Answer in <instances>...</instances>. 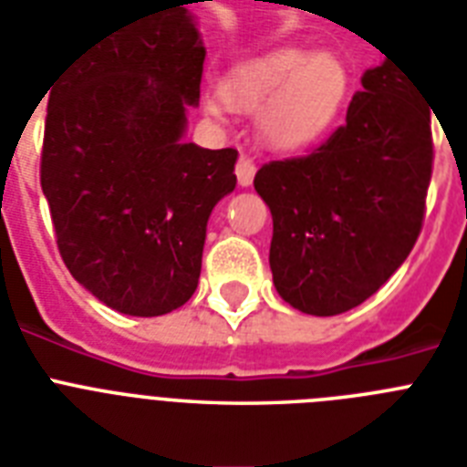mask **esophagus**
Here are the masks:
<instances>
[{
	"label": "esophagus",
	"instance_id": "obj_1",
	"mask_svg": "<svg viewBox=\"0 0 467 467\" xmlns=\"http://www.w3.org/2000/svg\"><path fill=\"white\" fill-rule=\"evenodd\" d=\"M255 161L253 159H248V156H241L236 163V178H238V185L241 188H248L253 182V178H255Z\"/></svg>",
	"mask_w": 467,
	"mask_h": 467
}]
</instances>
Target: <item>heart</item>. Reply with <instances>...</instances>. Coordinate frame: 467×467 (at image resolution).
Here are the masks:
<instances>
[{"label":"heart","mask_w":467,"mask_h":467,"mask_svg":"<svg viewBox=\"0 0 467 467\" xmlns=\"http://www.w3.org/2000/svg\"><path fill=\"white\" fill-rule=\"evenodd\" d=\"M347 72L330 55H308L301 47L275 50L245 59L223 81L222 96L204 99L207 113L222 118L226 106L256 113L257 130L267 147L294 151L308 147L337 115L347 93Z\"/></svg>","instance_id":"1"}]
</instances>
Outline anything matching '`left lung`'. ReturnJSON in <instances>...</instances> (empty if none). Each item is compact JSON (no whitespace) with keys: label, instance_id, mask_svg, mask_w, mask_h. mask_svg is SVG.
<instances>
[{"label":"left lung","instance_id":"8db88e82","mask_svg":"<svg viewBox=\"0 0 467 467\" xmlns=\"http://www.w3.org/2000/svg\"><path fill=\"white\" fill-rule=\"evenodd\" d=\"M383 59L361 77L347 122L308 156L265 163L270 270L286 304L337 316L386 285L415 245L431 181V110Z\"/></svg>","mask_w":467,"mask_h":467}]
</instances>
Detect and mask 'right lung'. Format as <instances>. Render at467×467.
I'll list each match as a JSON object with an SVG mask.
<instances>
[{
	"instance_id": "right-lung-1",
	"label": "right lung",
	"mask_w": 467,
	"mask_h": 467,
	"mask_svg": "<svg viewBox=\"0 0 467 467\" xmlns=\"http://www.w3.org/2000/svg\"><path fill=\"white\" fill-rule=\"evenodd\" d=\"M204 55L195 18L169 4L100 33L45 91L40 185L59 255L125 316L195 294L210 214L236 188V149L182 141Z\"/></svg>"
}]
</instances>
